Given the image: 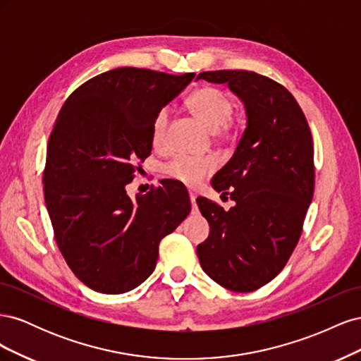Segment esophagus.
Returning a JSON list of instances; mask_svg holds the SVG:
<instances>
[{
    "label": "esophagus",
    "mask_w": 361,
    "mask_h": 361,
    "mask_svg": "<svg viewBox=\"0 0 361 361\" xmlns=\"http://www.w3.org/2000/svg\"><path fill=\"white\" fill-rule=\"evenodd\" d=\"M195 199H197V195H195V192H192V191H190V200H191V203H192V206H195Z\"/></svg>",
    "instance_id": "esophagus-1"
}]
</instances>
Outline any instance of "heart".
Wrapping results in <instances>:
<instances>
[{
	"mask_svg": "<svg viewBox=\"0 0 361 361\" xmlns=\"http://www.w3.org/2000/svg\"><path fill=\"white\" fill-rule=\"evenodd\" d=\"M188 106L192 113L197 116L200 122L211 129L212 133L220 130L223 126H228V120L233 113V101L231 96L224 93L216 87H202L195 90L188 99ZM169 122L167 108L157 114L152 126V141L154 146L159 147L164 141V134ZM215 169V162L211 158H199V157H187L178 155L164 167L166 176L179 180L188 187H194L202 179H204Z\"/></svg>",
	"mask_w": 361,
	"mask_h": 361,
	"instance_id": "heart-1",
	"label": "heart"
}]
</instances>
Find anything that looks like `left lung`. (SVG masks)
I'll return each mask as SVG.
<instances>
[{"instance_id": "obj_1", "label": "left lung", "mask_w": 361, "mask_h": 361, "mask_svg": "<svg viewBox=\"0 0 361 361\" xmlns=\"http://www.w3.org/2000/svg\"><path fill=\"white\" fill-rule=\"evenodd\" d=\"M227 84L243 101L247 126L233 157L212 178L235 206L197 199L211 232L197 245L203 271L233 292L262 288L285 268L314 188L307 120L281 84L248 71H212L197 81Z\"/></svg>"}]
</instances>
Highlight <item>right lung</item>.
Segmentation results:
<instances>
[{
  "mask_svg": "<svg viewBox=\"0 0 361 361\" xmlns=\"http://www.w3.org/2000/svg\"><path fill=\"white\" fill-rule=\"evenodd\" d=\"M194 76L108 71L78 87L54 123L43 171L47 209L64 260L96 292L140 286L157 267L161 239L191 211L179 182L162 180L135 200L126 185L150 155L157 114Z\"/></svg>",
  "mask_w": 361,
  "mask_h": 361,
  "instance_id": "obj_1",
  "label": "right lung"
}]
</instances>
